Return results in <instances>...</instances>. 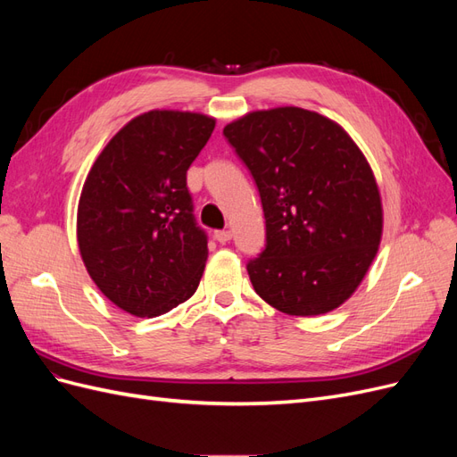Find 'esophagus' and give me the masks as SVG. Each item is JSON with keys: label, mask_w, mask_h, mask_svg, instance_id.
Returning <instances> with one entry per match:
<instances>
[{"label": "esophagus", "mask_w": 457, "mask_h": 457, "mask_svg": "<svg viewBox=\"0 0 457 457\" xmlns=\"http://www.w3.org/2000/svg\"><path fill=\"white\" fill-rule=\"evenodd\" d=\"M213 237H215V240H217L219 244H227V242H230V238H232V232H230V230H215Z\"/></svg>", "instance_id": "esophagus-1"}]
</instances>
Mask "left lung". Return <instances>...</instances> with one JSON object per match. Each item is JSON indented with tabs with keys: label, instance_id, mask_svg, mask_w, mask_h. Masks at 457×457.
<instances>
[{
	"label": "left lung",
	"instance_id": "obj_1",
	"mask_svg": "<svg viewBox=\"0 0 457 457\" xmlns=\"http://www.w3.org/2000/svg\"><path fill=\"white\" fill-rule=\"evenodd\" d=\"M223 133L265 213L267 245L247 262L257 295L292 316L343 305L383 234L381 195L362 150L339 123L299 106L255 110Z\"/></svg>",
	"mask_w": 457,
	"mask_h": 457
}]
</instances>
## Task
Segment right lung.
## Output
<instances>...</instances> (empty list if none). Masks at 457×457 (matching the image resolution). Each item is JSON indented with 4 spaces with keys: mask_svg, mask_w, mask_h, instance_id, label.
<instances>
[{
    "mask_svg": "<svg viewBox=\"0 0 457 457\" xmlns=\"http://www.w3.org/2000/svg\"><path fill=\"white\" fill-rule=\"evenodd\" d=\"M215 118L150 110L128 121L103 152L78 204L79 255L96 287L133 316L154 318L195 295L207 261L187 171Z\"/></svg>",
    "mask_w": 457,
    "mask_h": 457,
    "instance_id": "obj_1",
    "label": "right lung"
}]
</instances>
